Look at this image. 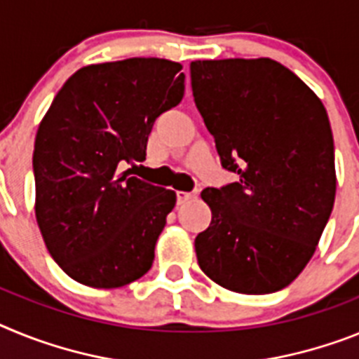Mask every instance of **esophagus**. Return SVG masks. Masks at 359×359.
I'll return each mask as SVG.
<instances>
[{
    "mask_svg": "<svg viewBox=\"0 0 359 359\" xmlns=\"http://www.w3.org/2000/svg\"><path fill=\"white\" fill-rule=\"evenodd\" d=\"M197 197V193H186V191H177V202L179 204H186V202L193 201Z\"/></svg>",
    "mask_w": 359,
    "mask_h": 359,
    "instance_id": "obj_1",
    "label": "esophagus"
}]
</instances>
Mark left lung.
Masks as SVG:
<instances>
[{
  "mask_svg": "<svg viewBox=\"0 0 359 359\" xmlns=\"http://www.w3.org/2000/svg\"><path fill=\"white\" fill-rule=\"evenodd\" d=\"M197 110L236 182L205 188L211 224L201 269L235 292L287 287L314 255L334 205V141L325 106L278 61H193Z\"/></svg>",
  "mask_w": 359,
  "mask_h": 359,
  "instance_id": "obj_1",
  "label": "left lung"
}]
</instances>
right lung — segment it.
<instances>
[{"mask_svg": "<svg viewBox=\"0 0 359 359\" xmlns=\"http://www.w3.org/2000/svg\"><path fill=\"white\" fill-rule=\"evenodd\" d=\"M180 70L158 57L81 68L37 128L36 218L48 253L76 282L121 287L154 264L177 195L121 170L144 161L155 119L182 101Z\"/></svg>", "mask_w": 359, "mask_h": 359, "instance_id": "add662e5", "label": "right lung"}]
</instances>
